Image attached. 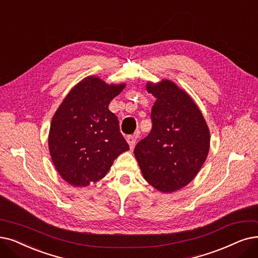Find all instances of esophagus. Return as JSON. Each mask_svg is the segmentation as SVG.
<instances>
[{
  "instance_id": "1",
  "label": "esophagus",
  "mask_w": 258,
  "mask_h": 258,
  "mask_svg": "<svg viewBox=\"0 0 258 258\" xmlns=\"http://www.w3.org/2000/svg\"><path fill=\"white\" fill-rule=\"evenodd\" d=\"M127 142L129 144L130 148L132 149L133 147L136 146V143H137V136H128L127 137Z\"/></svg>"
}]
</instances>
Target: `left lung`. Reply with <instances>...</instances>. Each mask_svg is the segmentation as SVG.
Masks as SVG:
<instances>
[{
  "mask_svg": "<svg viewBox=\"0 0 258 258\" xmlns=\"http://www.w3.org/2000/svg\"><path fill=\"white\" fill-rule=\"evenodd\" d=\"M157 98L152 128L140 141L135 156L145 180L162 192L187 185L202 167L210 150V131L190 96L169 80L147 85Z\"/></svg>",
  "mask_w": 258,
  "mask_h": 258,
  "instance_id": "left-lung-1",
  "label": "left lung"
}]
</instances>
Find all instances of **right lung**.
I'll list each match as a JSON object with an SVG mask.
<instances>
[{
    "instance_id": "1",
    "label": "right lung",
    "mask_w": 258,
    "mask_h": 258,
    "mask_svg": "<svg viewBox=\"0 0 258 258\" xmlns=\"http://www.w3.org/2000/svg\"><path fill=\"white\" fill-rule=\"evenodd\" d=\"M125 84L107 85L87 77L71 90L51 119L48 148L59 174L71 185L87 186L104 178L119 154L129 149L119 122L109 110Z\"/></svg>"
}]
</instances>
